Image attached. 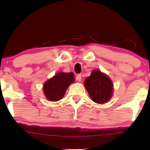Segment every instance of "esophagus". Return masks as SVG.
Segmentation results:
<instances>
[{"instance_id": "obj_1", "label": "esophagus", "mask_w": 150, "mask_h": 150, "mask_svg": "<svg viewBox=\"0 0 150 150\" xmlns=\"http://www.w3.org/2000/svg\"><path fill=\"white\" fill-rule=\"evenodd\" d=\"M76 80H77V81H79V82H80L81 80H82V77H81L80 74H78V75H77V76H76Z\"/></svg>"}]
</instances>
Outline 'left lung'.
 <instances>
[{"label":"left lung","instance_id":"left-lung-1","mask_svg":"<svg viewBox=\"0 0 150 150\" xmlns=\"http://www.w3.org/2000/svg\"><path fill=\"white\" fill-rule=\"evenodd\" d=\"M84 85L93 101L105 104L113 95V83L110 77L99 70H92L85 79Z\"/></svg>","mask_w":150,"mask_h":150}]
</instances>
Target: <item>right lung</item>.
<instances>
[{
	"label": "right lung",
	"instance_id": "obj_1",
	"mask_svg": "<svg viewBox=\"0 0 150 150\" xmlns=\"http://www.w3.org/2000/svg\"><path fill=\"white\" fill-rule=\"evenodd\" d=\"M73 73H58L44 83L43 90L46 98L51 101H57L64 96L67 89L74 82Z\"/></svg>",
	"mask_w": 150,
	"mask_h": 150
}]
</instances>
